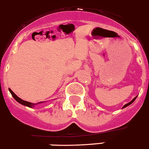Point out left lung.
<instances>
[{
    "label": "left lung",
    "instance_id": "8db88e82",
    "mask_svg": "<svg viewBox=\"0 0 149 149\" xmlns=\"http://www.w3.org/2000/svg\"><path fill=\"white\" fill-rule=\"evenodd\" d=\"M136 97H134V98L133 100H132V101H131V102H129V103L126 104H125V105H124L123 108H124V107H127V106H129V105H130V104H132V102H134V100H136Z\"/></svg>",
    "mask_w": 149,
    "mask_h": 149
}]
</instances>
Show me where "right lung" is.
Returning <instances> with one entry per match:
<instances>
[{
  "label": "right lung",
  "mask_w": 149,
  "mask_h": 149,
  "mask_svg": "<svg viewBox=\"0 0 149 149\" xmlns=\"http://www.w3.org/2000/svg\"><path fill=\"white\" fill-rule=\"evenodd\" d=\"M9 91H10V92L11 95H13V97L14 98H15V100L16 101H17V102H18L19 103L23 104V105H24V106H27V107H33L34 106H35V104H36L31 103V102H27V101H24V100H23L20 99V98H19V97H17V96L15 94V93L13 92V91H11V90L10 89V88H9ZM39 103H41V102H38V103H37V104H39Z\"/></svg>",
  "instance_id": "right-lung-1"
}]
</instances>
